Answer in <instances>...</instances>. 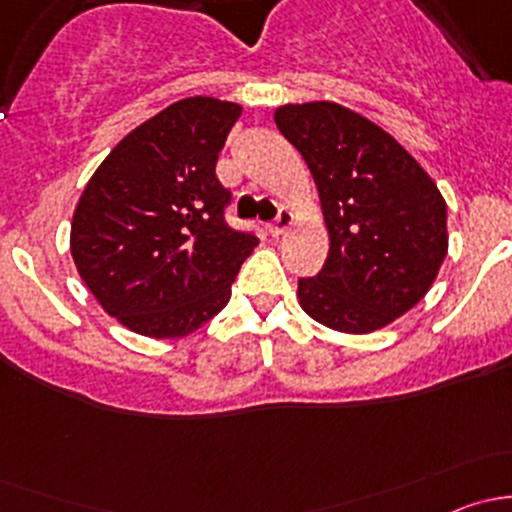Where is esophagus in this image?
Listing matches in <instances>:
<instances>
[{
    "label": "esophagus",
    "instance_id": "obj_1",
    "mask_svg": "<svg viewBox=\"0 0 512 512\" xmlns=\"http://www.w3.org/2000/svg\"><path fill=\"white\" fill-rule=\"evenodd\" d=\"M292 223H294L292 213H289L287 208H282L280 213H277V218L270 223V232H272V235H275V237L285 235V232L289 230V225H292Z\"/></svg>",
    "mask_w": 512,
    "mask_h": 512
}]
</instances>
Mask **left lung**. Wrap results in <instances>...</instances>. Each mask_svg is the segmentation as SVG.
I'll list each match as a JSON object with an SVG mask.
<instances>
[{"label":"left lung","mask_w":512,"mask_h":512,"mask_svg":"<svg viewBox=\"0 0 512 512\" xmlns=\"http://www.w3.org/2000/svg\"><path fill=\"white\" fill-rule=\"evenodd\" d=\"M275 123L307 160L329 230L327 262L299 280L302 309L337 332L386 327L441 270L446 200L394 136L339 103H287Z\"/></svg>","instance_id":"1"}]
</instances>
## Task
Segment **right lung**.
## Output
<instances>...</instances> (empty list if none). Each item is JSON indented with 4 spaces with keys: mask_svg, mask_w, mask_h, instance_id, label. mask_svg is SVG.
<instances>
[{
    "mask_svg": "<svg viewBox=\"0 0 512 512\" xmlns=\"http://www.w3.org/2000/svg\"><path fill=\"white\" fill-rule=\"evenodd\" d=\"M242 106L183 98L128 133L76 205L71 255L86 287L143 337L195 332L230 302L257 235L227 225L215 175Z\"/></svg>",
    "mask_w": 512,
    "mask_h": 512,
    "instance_id": "1",
    "label": "right lung"
}]
</instances>
